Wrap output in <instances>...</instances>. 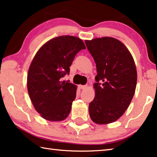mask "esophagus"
Segmentation results:
<instances>
[{
  "instance_id": "obj_1",
  "label": "esophagus",
  "mask_w": 157,
  "mask_h": 157,
  "mask_svg": "<svg viewBox=\"0 0 157 157\" xmlns=\"http://www.w3.org/2000/svg\"><path fill=\"white\" fill-rule=\"evenodd\" d=\"M86 87H87V85H79V88L81 89H84Z\"/></svg>"
}]
</instances>
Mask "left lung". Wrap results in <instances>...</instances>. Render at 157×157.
Returning a JSON list of instances; mask_svg holds the SVG:
<instances>
[{
    "mask_svg": "<svg viewBox=\"0 0 157 157\" xmlns=\"http://www.w3.org/2000/svg\"><path fill=\"white\" fill-rule=\"evenodd\" d=\"M95 61V96L89 105V115L97 124L114 122L123 115L135 94L137 70L127 47L119 40L103 37L85 40Z\"/></svg>",
    "mask_w": 157,
    "mask_h": 157,
    "instance_id": "1",
    "label": "left lung"
}]
</instances>
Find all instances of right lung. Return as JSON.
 I'll list each match as a JSON object with an SVG mask.
<instances>
[{
  "label": "right lung",
  "instance_id": "obj_1",
  "mask_svg": "<svg viewBox=\"0 0 157 157\" xmlns=\"http://www.w3.org/2000/svg\"><path fill=\"white\" fill-rule=\"evenodd\" d=\"M86 47L75 36L56 37L37 52L29 66L27 89L36 110L50 121L66 119L76 98L77 86L62 81L75 56Z\"/></svg>",
  "mask_w": 157,
  "mask_h": 157
}]
</instances>
